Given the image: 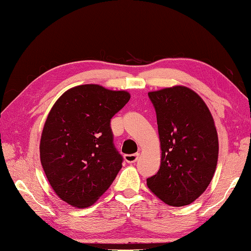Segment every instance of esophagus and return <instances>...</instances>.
I'll list each match as a JSON object with an SVG mask.
<instances>
[{
    "label": "esophagus",
    "mask_w": 251,
    "mask_h": 251,
    "mask_svg": "<svg viewBox=\"0 0 251 251\" xmlns=\"http://www.w3.org/2000/svg\"><path fill=\"white\" fill-rule=\"evenodd\" d=\"M139 156V153H134V154H126L125 160L126 163H135Z\"/></svg>",
    "instance_id": "34e87169"
}]
</instances>
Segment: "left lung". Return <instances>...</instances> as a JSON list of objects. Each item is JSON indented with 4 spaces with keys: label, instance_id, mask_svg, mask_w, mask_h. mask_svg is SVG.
<instances>
[{
    "label": "left lung",
    "instance_id": "1",
    "mask_svg": "<svg viewBox=\"0 0 251 251\" xmlns=\"http://www.w3.org/2000/svg\"><path fill=\"white\" fill-rule=\"evenodd\" d=\"M155 108L161 142V166L147 179L163 202L183 206L209 186L218 158V136L210 109L185 86L148 93Z\"/></svg>",
    "mask_w": 251,
    "mask_h": 251
}]
</instances>
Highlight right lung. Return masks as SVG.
Wrapping results in <instances>:
<instances>
[{
  "label": "right lung",
  "mask_w": 251,
  "mask_h": 251,
  "mask_svg": "<svg viewBox=\"0 0 251 251\" xmlns=\"http://www.w3.org/2000/svg\"><path fill=\"white\" fill-rule=\"evenodd\" d=\"M125 90L86 84L58 98L40 139V162L57 196L88 207L111 186L122 167L113 143L111 119L130 100Z\"/></svg>",
  "instance_id": "add662e5"
}]
</instances>
